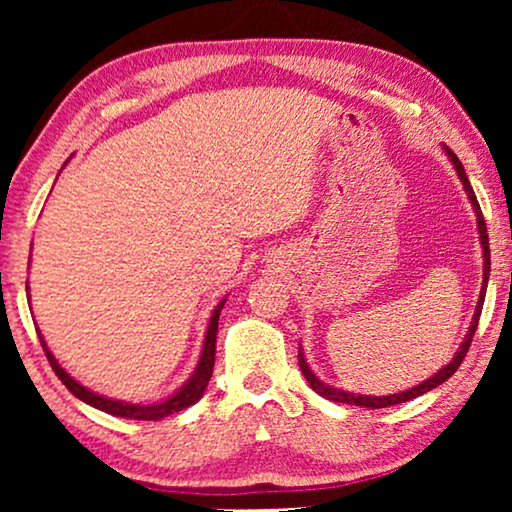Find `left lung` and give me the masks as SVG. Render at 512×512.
Returning <instances> with one entry per match:
<instances>
[{"label":"left lung","instance_id":"8db88e82","mask_svg":"<svg viewBox=\"0 0 512 512\" xmlns=\"http://www.w3.org/2000/svg\"><path fill=\"white\" fill-rule=\"evenodd\" d=\"M445 149V156L452 160L454 170H457L461 184H464V191L468 195V200H471V205L475 209V216H478V233H480V244H482V289H480V298H478V305H475V312H473V321L471 326H468V333L464 342H461L457 354H454V359L447 363L445 368H440L436 375H431L429 380H424L422 384H417V387H412L408 391H401V394H389V396H363V394H349L345 389H335V387H328L319 380L317 375L312 373V368L307 366L305 361V354L303 349L298 352V363H300V370H303L305 380L310 382V387L317 391L319 396L328 398V401H335V403H347V405H361V408H370V410H377V408H389V405H398V403H405V401H412V398L426 394V391L440 387V384L450 380V377L457 373V368L461 366V361H464V356L468 352V347H471L473 342V335H475V328H478V319H480V312H482V303H485V293H487V282H489V237H487V226H485V219H482V212H480V205H478V198H475L473 193V186L471 181L466 177V170L464 165H461V160L454 156V153L443 146Z\"/></svg>","mask_w":512,"mask_h":512}]
</instances>
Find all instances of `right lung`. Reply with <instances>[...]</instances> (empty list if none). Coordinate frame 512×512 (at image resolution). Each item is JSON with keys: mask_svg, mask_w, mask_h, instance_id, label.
I'll return each mask as SVG.
<instances>
[{"mask_svg": "<svg viewBox=\"0 0 512 512\" xmlns=\"http://www.w3.org/2000/svg\"><path fill=\"white\" fill-rule=\"evenodd\" d=\"M223 305H226V298H223L221 303L216 305V310L212 312V317H209V326H207V333H205V345H202L200 361H198V366H195L193 375L188 377L186 384H181V387L174 391L170 398H165V401L153 403V405H135V403L116 401V398L100 396V394H95V391L86 389V387H83V384L76 382L74 377L69 375L65 368L60 366L58 359H55L51 349H48L46 340L41 338V331H37V333H39L41 347H44V352H46V359H48V363H51V368L55 370V375L60 377V382L65 384V387L72 391V394L79 398V401L93 405V408L107 412V415H114V417L144 419V422H158V419H163L167 415H174V412H181L184 408H188V405H193L195 401H200L202 394H205V389H207V384H209V377H212V370H214L216 331H219V314L223 310Z\"/></svg>", "mask_w": 512, "mask_h": 512, "instance_id": "obj_1", "label": "right lung"}]
</instances>
